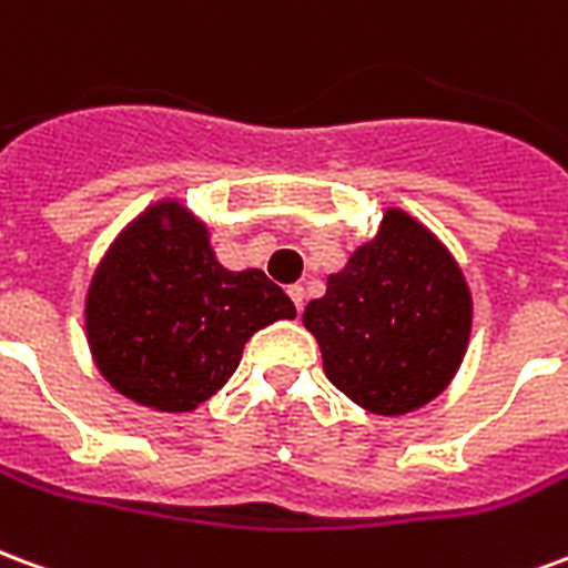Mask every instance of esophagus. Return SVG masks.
Masks as SVG:
<instances>
[{
	"instance_id": "obj_1",
	"label": "esophagus",
	"mask_w": 568,
	"mask_h": 568,
	"mask_svg": "<svg viewBox=\"0 0 568 568\" xmlns=\"http://www.w3.org/2000/svg\"><path fill=\"white\" fill-rule=\"evenodd\" d=\"M287 293H290V300H293V305H296V312H302V305H305V290H302V284H293Z\"/></svg>"
}]
</instances>
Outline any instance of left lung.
<instances>
[{"instance_id":"1","label":"left lung","mask_w":568,"mask_h":568,"mask_svg":"<svg viewBox=\"0 0 568 568\" xmlns=\"http://www.w3.org/2000/svg\"><path fill=\"white\" fill-rule=\"evenodd\" d=\"M326 378L375 415H405L436 399L463 363L471 293L448 247L405 211L357 247L302 314Z\"/></svg>"}]
</instances>
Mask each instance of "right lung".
Wrapping results in <instances>:
<instances>
[{
	"label": "right lung",
	"instance_id": "right-lung-1",
	"mask_svg": "<svg viewBox=\"0 0 568 568\" xmlns=\"http://www.w3.org/2000/svg\"><path fill=\"white\" fill-rule=\"evenodd\" d=\"M290 317L287 293L260 268H223L205 223L178 202H156L132 221L87 293L99 372L156 412H193L239 369L256 329Z\"/></svg>",
	"mask_w": 568,
	"mask_h": 568
}]
</instances>
